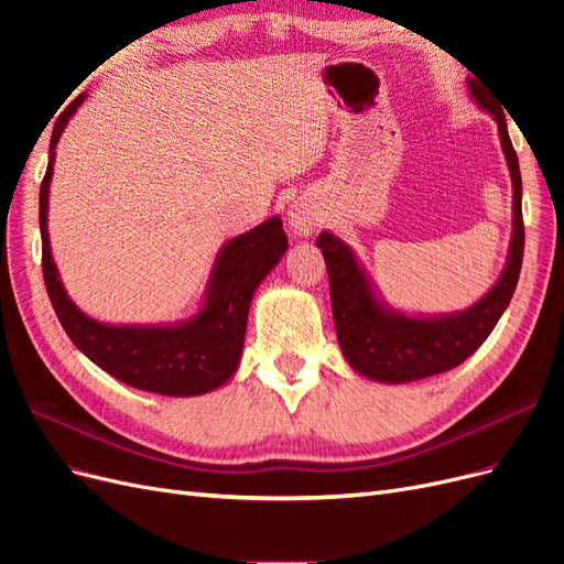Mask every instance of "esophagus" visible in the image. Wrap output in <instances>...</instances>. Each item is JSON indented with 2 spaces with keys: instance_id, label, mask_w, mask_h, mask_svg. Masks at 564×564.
Instances as JSON below:
<instances>
[{
  "instance_id": "1",
  "label": "esophagus",
  "mask_w": 564,
  "mask_h": 564,
  "mask_svg": "<svg viewBox=\"0 0 564 564\" xmlns=\"http://www.w3.org/2000/svg\"><path fill=\"white\" fill-rule=\"evenodd\" d=\"M289 220L299 235H313L322 226V212L315 202L311 199H299L289 209Z\"/></svg>"
}]
</instances>
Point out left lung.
Instances as JSON below:
<instances>
[{"label":"left lung","instance_id":"8db88e82","mask_svg":"<svg viewBox=\"0 0 564 564\" xmlns=\"http://www.w3.org/2000/svg\"><path fill=\"white\" fill-rule=\"evenodd\" d=\"M473 98L499 122L501 145L513 178V242L501 280L473 308L449 317H406L390 313L371 294L362 268L352 251L332 232H319L317 247L329 272L332 313L340 350L355 371L383 383H406L449 371L485 344L508 308L518 286L524 224H522V178L516 148L510 143L506 115L494 104L480 82H468Z\"/></svg>","mask_w":564,"mask_h":564}]
</instances>
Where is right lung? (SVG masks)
Wrapping results in <instances>:
<instances>
[{
	"label": "right lung",
	"mask_w": 564,
	"mask_h": 564,
	"mask_svg": "<svg viewBox=\"0 0 564 564\" xmlns=\"http://www.w3.org/2000/svg\"><path fill=\"white\" fill-rule=\"evenodd\" d=\"M82 100L84 96H77L58 117L48 143V166L40 185L42 272L51 305L73 344L91 362L127 386L172 398L202 395L224 386L240 365L249 303L256 286L286 251L289 242L282 220L272 216L224 247L214 268L207 303L191 322L178 327H110L87 317L65 294L51 259L46 230L54 148Z\"/></svg>",
	"instance_id": "add662e5"
}]
</instances>
